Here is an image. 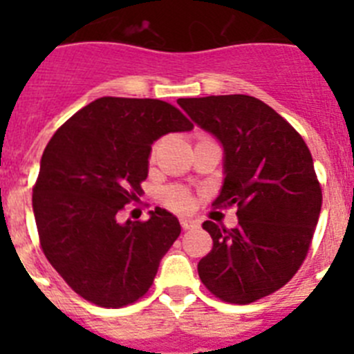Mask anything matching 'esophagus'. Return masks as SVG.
<instances>
[{"label":"esophagus","mask_w":354,"mask_h":354,"mask_svg":"<svg viewBox=\"0 0 354 354\" xmlns=\"http://www.w3.org/2000/svg\"><path fill=\"white\" fill-rule=\"evenodd\" d=\"M180 225H183L184 230H189V228H196V227H198V221L186 220V218H183V220H180Z\"/></svg>","instance_id":"1"}]
</instances>
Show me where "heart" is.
Masks as SVG:
<instances>
[{"instance_id":"1","label":"heart","mask_w":354,"mask_h":354,"mask_svg":"<svg viewBox=\"0 0 354 354\" xmlns=\"http://www.w3.org/2000/svg\"><path fill=\"white\" fill-rule=\"evenodd\" d=\"M162 202L174 211H186L192 205V196L183 187H167L162 192Z\"/></svg>"}]
</instances>
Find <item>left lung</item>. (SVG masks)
I'll use <instances>...</instances> for the list:
<instances>
[{"label": "left lung", "mask_w": 354, "mask_h": 354, "mask_svg": "<svg viewBox=\"0 0 354 354\" xmlns=\"http://www.w3.org/2000/svg\"><path fill=\"white\" fill-rule=\"evenodd\" d=\"M195 124L223 143L225 183L214 207H236L237 227H202L212 250L198 277L221 301L248 305L298 273L323 204L314 161L301 134L252 95L179 99Z\"/></svg>", "instance_id": "obj_1"}]
</instances>
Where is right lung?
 I'll list each match as a JSON object with an SVG mask.
<instances>
[{"instance_id": "right-lung-1", "label": "right lung", "mask_w": 354, "mask_h": 354, "mask_svg": "<svg viewBox=\"0 0 354 354\" xmlns=\"http://www.w3.org/2000/svg\"><path fill=\"white\" fill-rule=\"evenodd\" d=\"M189 129L192 120L170 102L101 97L49 140L33 186L40 248L86 301L120 308L154 282L162 255L179 237V220L161 207L147 221L126 225L117 214L142 195L150 145Z\"/></svg>"}]
</instances>
